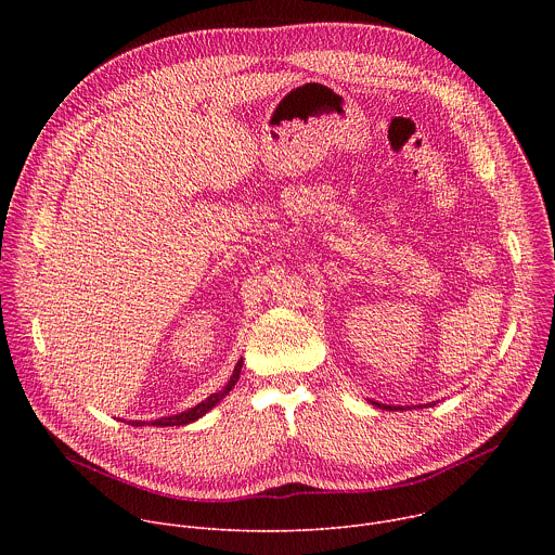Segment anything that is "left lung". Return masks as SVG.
I'll return each instance as SVG.
<instances>
[{
  "label": "left lung",
  "mask_w": 555,
  "mask_h": 555,
  "mask_svg": "<svg viewBox=\"0 0 555 555\" xmlns=\"http://www.w3.org/2000/svg\"><path fill=\"white\" fill-rule=\"evenodd\" d=\"M373 406L377 409H386V411H406V409H400V406H386V404H379V402H371Z\"/></svg>",
  "instance_id": "8db88e82"
}]
</instances>
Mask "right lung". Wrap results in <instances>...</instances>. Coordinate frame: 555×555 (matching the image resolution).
<instances>
[{
	"label": "right lung",
	"mask_w": 555,
	"mask_h": 555,
	"mask_svg": "<svg viewBox=\"0 0 555 555\" xmlns=\"http://www.w3.org/2000/svg\"><path fill=\"white\" fill-rule=\"evenodd\" d=\"M242 364H244V360H240L236 362V366H234V371H232V375H230V379H228V384L221 388V390H217V392H212L210 398H206L204 402H199L197 406H193V409H189V411H184V413H178V415H171V417H160V420H155V422H151V426H186V424H193V422H197L199 417H204L210 409H215L225 395L232 390V386L236 384V379H240V373H242ZM131 426H144V422H131Z\"/></svg>",
	"instance_id": "obj_1"
}]
</instances>
